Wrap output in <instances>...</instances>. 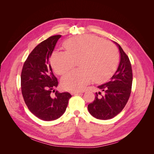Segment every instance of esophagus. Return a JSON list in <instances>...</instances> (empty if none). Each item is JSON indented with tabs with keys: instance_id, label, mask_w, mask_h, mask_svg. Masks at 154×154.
Returning <instances> with one entry per match:
<instances>
[{
	"instance_id": "1",
	"label": "esophagus",
	"mask_w": 154,
	"mask_h": 154,
	"mask_svg": "<svg viewBox=\"0 0 154 154\" xmlns=\"http://www.w3.org/2000/svg\"><path fill=\"white\" fill-rule=\"evenodd\" d=\"M71 93V94H80V93H83V92H80V91H72Z\"/></svg>"
}]
</instances>
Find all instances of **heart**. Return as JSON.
<instances>
[{
	"label": "heart",
	"instance_id": "1",
	"mask_svg": "<svg viewBox=\"0 0 154 154\" xmlns=\"http://www.w3.org/2000/svg\"><path fill=\"white\" fill-rule=\"evenodd\" d=\"M66 52L54 51L51 63L55 72L63 74L78 62L80 69L67 73L62 79L65 89L82 91L91 82L107 80L118 66L119 53L116 46L94 35L72 37L65 42Z\"/></svg>",
	"mask_w": 154,
	"mask_h": 154
}]
</instances>
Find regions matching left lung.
Returning <instances> with one entry per match:
<instances>
[{
  "label": "left lung",
  "instance_id": "left-lung-1",
  "mask_svg": "<svg viewBox=\"0 0 154 154\" xmlns=\"http://www.w3.org/2000/svg\"><path fill=\"white\" fill-rule=\"evenodd\" d=\"M114 42L120 53L118 67L109 82L97 87L104 92V95L100 96L98 94H101V92H96L94 101L88 105L89 113L99 119H109L118 115L127 104L131 93V63L122 47L116 42Z\"/></svg>",
  "mask_w": 154,
  "mask_h": 154
}]
</instances>
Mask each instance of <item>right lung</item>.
Wrapping results in <instances>:
<instances>
[{"mask_svg":"<svg viewBox=\"0 0 154 154\" xmlns=\"http://www.w3.org/2000/svg\"><path fill=\"white\" fill-rule=\"evenodd\" d=\"M54 35L42 42L29 54L21 73V89L27 108L37 118L44 121L55 120L63 114L71 95L55 91L58 82L53 73L49 58L58 39Z\"/></svg>","mask_w":154,"mask_h":154,"instance_id":"add662e5","label":"right lung"}]
</instances>
